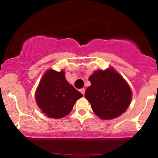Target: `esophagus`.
<instances>
[{
    "label": "esophagus",
    "instance_id": "34e87169",
    "mask_svg": "<svg viewBox=\"0 0 158 158\" xmlns=\"http://www.w3.org/2000/svg\"><path fill=\"white\" fill-rule=\"evenodd\" d=\"M79 91H80L81 93L82 94V95H85V88H81V89L79 90Z\"/></svg>",
    "mask_w": 158,
    "mask_h": 158
}]
</instances>
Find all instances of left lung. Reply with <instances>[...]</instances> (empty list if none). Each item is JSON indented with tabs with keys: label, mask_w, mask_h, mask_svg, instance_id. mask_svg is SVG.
I'll return each instance as SVG.
<instances>
[{
	"label": "left lung",
	"mask_w": 158,
	"mask_h": 158,
	"mask_svg": "<svg viewBox=\"0 0 158 158\" xmlns=\"http://www.w3.org/2000/svg\"><path fill=\"white\" fill-rule=\"evenodd\" d=\"M89 81L91 85L87 88L85 97L96 115L102 119H111L126 111L131 100V90L114 68L97 70Z\"/></svg>",
	"instance_id": "8db88e82"
}]
</instances>
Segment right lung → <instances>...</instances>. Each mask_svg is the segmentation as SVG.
<instances>
[{
  "instance_id": "right-lung-1",
  "label": "right lung",
  "mask_w": 158,
  "mask_h": 158,
  "mask_svg": "<svg viewBox=\"0 0 158 158\" xmlns=\"http://www.w3.org/2000/svg\"><path fill=\"white\" fill-rule=\"evenodd\" d=\"M64 71L48 70L44 73L35 91L39 108L48 117L62 118L73 109L82 94L65 79Z\"/></svg>"
}]
</instances>
